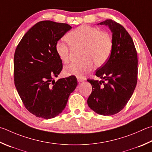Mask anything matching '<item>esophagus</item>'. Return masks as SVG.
<instances>
[{
    "label": "esophagus",
    "mask_w": 152,
    "mask_h": 152,
    "mask_svg": "<svg viewBox=\"0 0 152 152\" xmlns=\"http://www.w3.org/2000/svg\"><path fill=\"white\" fill-rule=\"evenodd\" d=\"M84 80H85V78H80V77H77V80H78V82H79L84 81Z\"/></svg>",
    "instance_id": "1"
}]
</instances>
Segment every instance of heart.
Masks as SVG:
<instances>
[{"label": "heart", "mask_w": 152, "mask_h": 152, "mask_svg": "<svg viewBox=\"0 0 152 152\" xmlns=\"http://www.w3.org/2000/svg\"><path fill=\"white\" fill-rule=\"evenodd\" d=\"M66 38L69 43L65 40H60L55 46L60 60L63 62H68L70 44L74 48H84L81 56L84 60L66 66L64 68L66 75L82 78L92 70L94 64L97 66L104 64L112 54L113 39L111 35L96 27L80 26L68 33Z\"/></svg>", "instance_id": "b5f03b06"}]
</instances>
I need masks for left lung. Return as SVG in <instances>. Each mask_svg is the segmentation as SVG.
Instances as JSON below:
<instances>
[{
	"label": "left lung",
	"mask_w": 152,
	"mask_h": 152,
	"mask_svg": "<svg viewBox=\"0 0 152 152\" xmlns=\"http://www.w3.org/2000/svg\"><path fill=\"white\" fill-rule=\"evenodd\" d=\"M98 24L108 26L113 48L109 59L95 74L104 80H87L92 86L87 103L97 114L112 115L120 112L133 94L137 81V55L133 40L121 24L111 19Z\"/></svg>",
	"instance_id": "left-lung-1"
}]
</instances>
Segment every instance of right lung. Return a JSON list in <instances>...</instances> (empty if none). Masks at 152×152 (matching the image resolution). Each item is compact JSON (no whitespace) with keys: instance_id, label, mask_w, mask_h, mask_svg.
Wrapping results in <instances>:
<instances>
[{"instance_id":"obj_1","label":"right lung","mask_w":152,"mask_h":152,"mask_svg":"<svg viewBox=\"0 0 152 152\" xmlns=\"http://www.w3.org/2000/svg\"><path fill=\"white\" fill-rule=\"evenodd\" d=\"M71 28L68 24L40 21L24 35L16 48L15 85L24 106L37 117L50 119L59 115L78 85L74 76L54 80L62 69L55 46Z\"/></svg>"}]
</instances>
